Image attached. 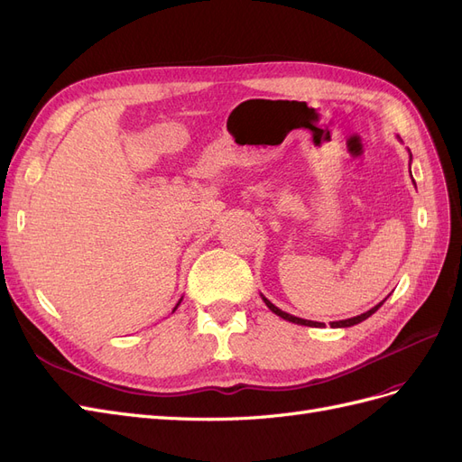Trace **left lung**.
Returning a JSON list of instances; mask_svg holds the SVG:
<instances>
[{"instance_id":"8db88e82","label":"left lung","mask_w":462,"mask_h":462,"mask_svg":"<svg viewBox=\"0 0 462 462\" xmlns=\"http://www.w3.org/2000/svg\"><path fill=\"white\" fill-rule=\"evenodd\" d=\"M409 158H411V162H412V153H411V150H409ZM411 165V163H409ZM412 177V175H411ZM412 183H414V179H412ZM262 297V300L265 302V306H268V309L273 312V314H277L279 318H283V319H287V321H292V324H299V326H309V328H324L326 324H321V321H312V319H304V318H297V316H292V314H287V312H283L282 309H277V306L273 304V302H270L268 299H265L263 295H260ZM387 299H383L380 304H375L374 309H370L368 312H365V314H360V316H355V318H346V319H339V321H331V328H351V326H356V324H360V321H365V319H368L377 309H380V306L385 302Z\"/></svg>"}]
</instances>
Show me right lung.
<instances>
[{"mask_svg": "<svg viewBox=\"0 0 462 462\" xmlns=\"http://www.w3.org/2000/svg\"><path fill=\"white\" fill-rule=\"evenodd\" d=\"M180 300H183V299H180ZM180 300H179V302H177V306H179V304H180ZM177 306H175V309H173V312H175V310H177Z\"/></svg>", "mask_w": 462, "mask_h": 462, "instance_id": "obj_1", "label": "right lung"}]
</instances>
